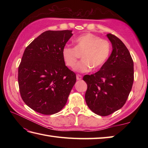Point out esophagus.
Returning a JSON list of instances; mask_svg holds the SVG:
<instances>
[{
  "label": "esophagus",
  "mask_w": 148,
  "mask_h": 148,
  "mask_svg": "<svg viewBox=\"0 0 148 148\" xmlns=\"http://www.w3.org/2000/svg\"><path fill=\"white\" fill-rule=\"evenodd\" d=\"M76 79H77V80H81V79H82V76H81L79 74H77L76 76Z\"/></svg>",
  "instance_id": "esophagus-1"
}]
</instances>
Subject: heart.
I'll list each match as a JSON object with an SVG mask.
<instances>
[{"label":"heart","instance_id":"heart-1","mask_svg":"<svg viewBox=\"0 0 148 148\" xmlns=\"http://www.w3.org/2000/svg\"><path fill=\"white\" fill-rule=\"evenodd\" d=\"M75 48L65 46L62 55L65 64L73 67L79 57V53H82V60L78 62L74 70L84 73L102 67L108 60L111 52V45L108 40L101 39L93 34H84L74 40Z\"/></svg>","mask_w":148,"mask_h":148}]
</instances>
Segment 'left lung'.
Instances as JSON below:
<instances>
[{
    "label": "left lung",
    "mask_w": 148,
    "mask_h": 148,
    "mask_svg": "<svg viewBox=\"0 0 148 148\" xmlns=\"http://www.w3.org/2000/svg\"><path fill=\"white\" fill-rule=\"evenodd\" d=\"M107 37L112 52L99 71L85 75V100L91 111L106 116L121 109L126 102L134 82V62L124 43L111 34Z\"/></svg>",
    "instance_id": "left-lung-1"
}]
</instances>
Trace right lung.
<instances>
[{
  "mask_svg": "<svg viewBox=\"0 0 148 148\" xmlns=\"http://www.w3.org/2000/svg\"><path fill=\"white\" fill-rule=\"evenodd\" d=\"M72 30H48L28 46L18 67V84L24 102L34 111L50 115L67 103L76 81L65 65L62 51Z\"/></svg>",
  "mask_w": 148,
  "mask_h": 148,
  "instance_id": "add662e5",
  "label": "right lung"
}]
</instances>
